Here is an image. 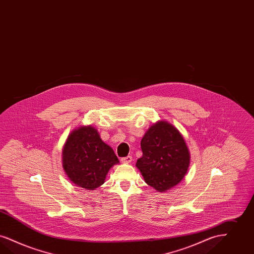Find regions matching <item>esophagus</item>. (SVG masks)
I'll use <instances>...</instances> for the list:
<instances>
[{
	"label": "esophagus",
	"mask_w": 254,
	"mask_h": 254,
	"mask_svg": "<svg viewBox=\"0 0 254 254\" xmlns=\"http://www.w3.org/2000/svg\"><path fill=\"white\" fill-rule=\"evenodd\" d=\"M132 161L131 156H127V157H124L121 158V162L125 163H129Z\"/></svg>",
	"instance_id": "1"
}]
</instances>
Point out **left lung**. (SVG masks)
<instances>
[{
  "mask_svg": "<svg viewBox=\"0 0 254 254\" xmlns=\"http://www.w3.org/2000/svg\"><path fill=\"white\" fill-rule=\"evenodd\" d=\"M142 156L136 166L144 182L159 192L180 183L187 173L190 154L183 136L171 124L156 123L141 141Z\"/></svg>",
  "mask_w": 254,
  "mask_h": 254,
  "instance_id": "8db88e82",
  "label": "left lung"
}]
</instances>
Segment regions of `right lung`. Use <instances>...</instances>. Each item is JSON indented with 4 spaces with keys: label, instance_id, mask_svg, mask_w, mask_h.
I'll list each match as a JSON object with an SVG mask.
<instances>
[{
    "label": "right lung",
    "instance_id": "obj_1",
    "mask_svg": "<svg viewBox=\"0 0 254 254\" xmlns=\"http://www.w3.org/2000/svg\"><path fill=\"white\" fill-rule=\"evenodd\" d=\"M62 163L71 183L93 190L104 183L106 175L119 160L112 147L102 141L97 130L88 126L69 135L63 148Z\"/></svg>",
    "mask_w": 254,
    "mask_h": 254
}]
</instances>
